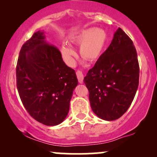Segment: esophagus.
Listing matches in <instances>:
<instances>
[{
    "instance_id": "esophagus-1",
    "label": "esophagus",
    "mask_w": 157,
    "mask_h": 157,
    "mask_svg": "<svg viewBox=\"0 0 157 157\" xmlns=\"http://www.w3.org/2000/svg\"><path fill=\"white\" fill-rule=\"evenodd\" d=\"M76 75H77V79H78L79 82L82 83V82H83V78H84L83 74H82V72L81 71H77L76 72Z\"/></svg>"
}]
</instances>
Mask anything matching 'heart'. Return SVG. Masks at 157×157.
Listing matches in <instances>:
<instances>
[{"label": "heart", "mask_w": 157, "mask_h": 157, "mask_svg": "<svg viewBox=\"0 0 157 157\" xmlns=\"http://www.w3.org/2000/svg\"><path fill=\"white\" fill-rule=\"evenodd\" d=\"M108 40L105 30L101 28H91L81 30L76 35L70 37L71 44L80 46L79 52L82 58L94 62L101 57ZM63 58L69 66L75 63L76 52L68 45L63 44L60 47Z\"/></svg>", "instance_id": "heart-1"}]
</instances>
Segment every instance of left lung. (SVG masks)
Masks as SVG:
<instances>
[{
	"label": "left lung",
	"mask_w": 157,
	"mask_h": 157,
	"mask_svg": "<svg viewBox=\"0 0 157 157\" xmlns=\"http://www.w3.org/2000/svg\"><path fill=\"white\" fill-rule=\"evenodd\" d=\"M139 77L136 48L130 37L118 28L109 48L84 77L94 113L107 121L122 117L134 100Z\"/></svg>",
	"instance_id": "left-lung-1"
}]
</instances>
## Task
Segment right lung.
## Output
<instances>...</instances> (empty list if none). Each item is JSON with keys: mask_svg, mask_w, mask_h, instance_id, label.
Segmentation results:
<instances>
[{"mask_svg": "<svg viewBox=\"0 0 157 157\" xmlns=\"http://www.w3.org/2000/svg\"><path fill=\"white\" fill-rule=\"evenodd\" d=\"M45 38L44 32L38 31L23 45L16 67L17 88L32 117L54 126L67 117L78 80L60 52Z\"/></svg>", "mask_w": 157, "mask_h": 157, "instance_id": "add662e5", "label": "right lung"}]
</instances>
